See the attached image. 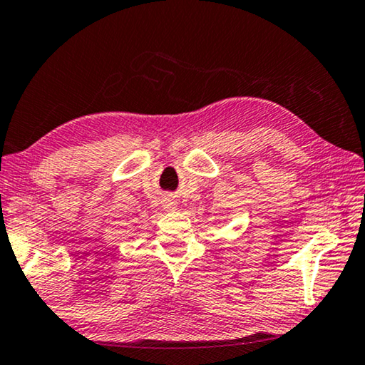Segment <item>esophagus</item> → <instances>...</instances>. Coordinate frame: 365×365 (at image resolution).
Masks as SVG:
<instances>
[{"instance_id":"1","label":"esophagus","mask_w":365,"mask_h":365,"mask_svg":"<svg viewBox=\"0 0 365 365\" xmlns=\"http://www.w3.org/2000/svg\"><path fill=\"white\" fill-rule=\"evenodd\" d=\"M167 206H170V207H173V205H167Z\"/></svg>"}]
</instances>
